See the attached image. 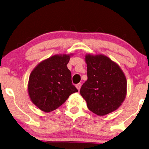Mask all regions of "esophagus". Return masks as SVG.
Wrapping results in <instances>:
<instances>
[{"label": "esophagus", "mask_w": 149, "mask_h": 149, "mask_svg": "<svg viewBox=\"0 0 149 149\" xmlns=\"http://www.w3.org/2000/svg\"><path fill=\"white\" fill-rule=\"evenodd\" d=\"M80 87H81V84L80 83H79V84H77V85H76V88H77V90L78 91H80Z\"/></svg>", "instance_id": "34e87169"}]
</instances>
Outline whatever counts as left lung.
<instances>
[{"label": "left lung", "instance_id": "obj_1", "mask_svg": "<svg viewBox=\"0 0 149 149\" xmlns=\"http://www.w3.org/2000/svg\"><path fill=\"white\" fill-rule=\"evenodd\" d=\"M88 79L80 93L88 109L102 116L118 109L127 95V79L118 63L107 56L87 53Z\"/></svg>", "mask_w": 149, "mask_h": 149}]
</instances>
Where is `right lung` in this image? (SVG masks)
Returning <instances> with one entry per match:
<instances>
[{
    "instance_id": "right-lung-1",
    "label": "right lung",
    "mask_w": 149,
    "mask_h": 149,
    "mask_svg": "<svg viewBox=\"0 0 149 149\" xmlns=\"http://www.w3.org/2000/svg\"><path fill=\"white\" fill-rule=\"evenodd\" d=\"M70 54H57L41 61L29 77L28 92L32 103L49 113L64 104L71 94L78 92L72 84L67 68Z\"/></svg>"
}]
</instances>
